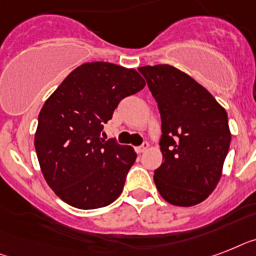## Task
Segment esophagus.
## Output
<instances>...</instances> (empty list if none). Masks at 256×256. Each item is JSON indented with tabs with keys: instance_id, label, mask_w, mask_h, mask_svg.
<instances>
[{
	"instance_id": "34e87169",
	"label": "esophagus",
	"mask_w": 256,
	"mask_h": 256,
	"mask_svg": "<svg viewBox=\"0 0 256 256\" xmlns=\"http://www.w3.org/2000/svg\"><path fill=\"white\" fill-rule=\"evenodd\" d=\"M148 148H149V144L148 142H144L142 145H141V146H137V148H134V150H136V153H144V152H146V149Z\"/></svg>"
}]
</instances>
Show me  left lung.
Wrapping results in <instances>:
<instances>
[{
    "label": "left lung",
    "mask_w": 256,
    "mask_h": 256,
    "mask_svg": "<svg viewBox=\"0 0 256 256\" xmlns=\"http://www.w3.org/2000/svg\"><path fill=\"white\" fill-rule=\"evenodd\" d=\"M161 114L164 161L154 171L160 195L172 206L204 202L220 182L232 133L213 95L168 64L138 68Z\"/></svg>",
    "instance_id": "8db88e82"
}]
</instances>
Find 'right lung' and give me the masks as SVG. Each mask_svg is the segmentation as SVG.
I'll list each match as a JSON object with an SVG mask.
<instances>
[{
  "label": "right lung",
  "instance_id": "obj_1",
  "mask_svg": "<svg viewBox=\"0 0 256 256\" xmlns=\"http://www.w3.org/2000/svg\"><path fill=\"white\" fill-rule=\"evenodd\" d=\"M144 86L134 69L95 61L76 68L46 100L34 142L44 179L62 202L96 209L119 198L137 156L99 136L120 100Z\"/></svg>",
  "mask_w": 256,
  "mask_h": 256
}]
</instances>
